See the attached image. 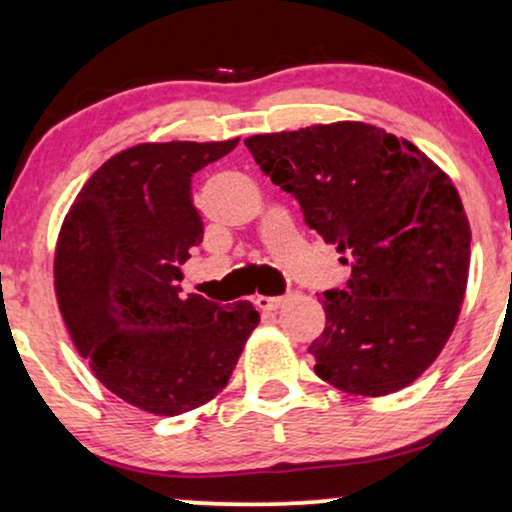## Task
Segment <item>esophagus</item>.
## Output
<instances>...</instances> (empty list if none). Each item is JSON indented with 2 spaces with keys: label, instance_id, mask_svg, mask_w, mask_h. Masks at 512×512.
I'll use <instances>...</instances> for the list:
<instances>
[{
  "label": "esophagus",
  "instance_id": "obj_1",
  "mask_svg": "<svg viewBox=\"0 0 512 512\" xmlns=\"http://www.w3.org/2000/svg\"><path fill=\"white\" fill-rule=\"evenodd\" d=\"M281 303H284V296H257L255 298L257 308L267 310V313H272V310H279Z\"/></svg>",
  "mask_w": 512,
  "mask_h": 512
}]
</instances>
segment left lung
Wrapping results in <instances>:
<instances>
[{
	"mask_svg": "<svg viewBox=\"0 0 512 512\" xmlns=\"http://www.w3.org/2000/svg\"><path fill=\"white\" fill-rule=\"evenodd\" d=\"M245 146L351 264L346 289L320 296L315 373L361 397L414 383L455 330L467 289L472 231L452 180L407 139L366 122L255 134Z\"/></svg>",
	"mask_w": 512,
	"mask_h": 512,
	"instance_id": "1",
	"label": "left lung"
}]
</instances>
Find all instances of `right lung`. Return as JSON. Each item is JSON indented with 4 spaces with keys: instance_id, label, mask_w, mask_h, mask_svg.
Returning <instances> with one entry per match:
<instances>
[{
    "instance_id": "1",
    "label": "right lung",
    "mask_w": 512,
    "mask_h": 512,
    "mask_svg": "<svg viewBox=\"0 0 512 512\" xmlns=\"http://www.w3.org/2000/svg\"><path fill=\"white\" fill-rule=\"evenodd\" d=\"M238 146L137 144L103 163L64 216L55 293L72 342L113 395L178 416L226 387L260 322L250 301L228 308L180 296V267L202 243L192 175Z\"/></svg>"
}]
</instances>
